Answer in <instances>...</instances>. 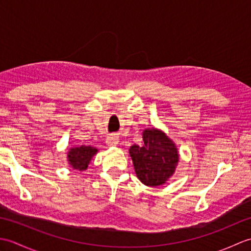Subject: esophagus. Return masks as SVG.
I'll return each instance as SVG.
<instances>
[{
    "label": "esophagus",
    "instance_id": "1",
    "mask_svg": "<svg viewBox=\"0 0 251 251\" xmlns=\"http://www.w3.org/2000/svg\"><path fill=\"white\" fill-rule=\"evenodd\" d=\"M105 143L108 147H116L117 145H119V137L113 136V135L109 136L108 138H106Z\"/></svg>",
    "mask_w": 251,
    "mask_h": 251
}]
</instances>
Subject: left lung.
<instances>
[{
    "label": "left lung",
    "instance_id": "left-lung-1",
    "mask_svg": "<svg viewBox=\"0 0 251 251\" xmlns=\"http://www.w3.org/2000/svg\"><path fill=\"white\" fill-rule=\"evenodd\" d=\"M142 138V147L134 145L129 149L137 177L148 186L162 185L174 175L179 162L177 147L155 128L146 129Z\"/></svg>",
    "mask_w": 251,
    "mask_h": 251
}]
</instances>
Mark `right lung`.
I'll return each instance as SVG.
<instances>
[{"instance_id": "right-lung-1", "label": "right lung", "mask_w": 251, "mask_h": 251, "mask_svg": "<svg viewBox=\"0 0 251 251\" xmlns=\"http://www.w3.org/2000/svg\"><path fill=\"white\" fill-rule=\"evenodd\" d=\"M97 149L89 146L72 148L68 152V162L73 169L83 172V170L87 169L89 162L92 161V158L95 154H97Z\"/></svg>"}]
</instances>
